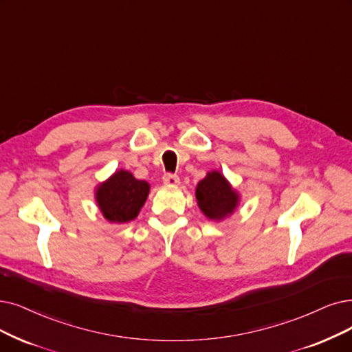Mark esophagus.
I'll use <instances>...</instances> for the list:
<instances>
[{"label": "esophagus", "mask_w": 352, "mask_h": 352, "mask_svg": "<svg viewBox=\"0 0 352 352\" xmlns=\"http://www.w3.org/2000/svg\"><path fill=\"white\" fill-rule=\"evenodd\" d=\"M163 184L164 185H168V186H177L180 184V179L179 176L176 175H172V173H167L163 176Z\"/></svg>", "instance_id": "esophagus-1"}]
</instances>
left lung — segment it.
<instances>
[{
  "label": "left lung",
  "mask_w": 352,
  "mask_h": 352,
  "mask_svg": "<svg viewBox=\"0 0 352 352\" xmlns=\"http://www.w3.org/2000/svg\"><path fill=\"white\" fill-rule=\"evenodd\" d=\"M196 202L202 214L210 221H223L230 218L240 206V193L221 172H208L196 185Z\"/></svg>",
  "instance_id": "8db88e82"
}]
</instances>
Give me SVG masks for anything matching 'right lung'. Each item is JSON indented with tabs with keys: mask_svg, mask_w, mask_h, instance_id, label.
Here are the masks:
<instances>
[{
	"mask_svg": "<svg viewBox=\"0 0 352 352\" xmlns=\"http://www.w3.org/2000/svg\"><path fill=\"white\" fill-rule=\"evenodd\" d=\"M148 193L146 180H138L121 168L95 188V202L108 222L125 223L138 217Z\"/></svg>",
	"mask_w": 352,
	"mask_h": 352,
	"instance_id": "right-lung-1",
	"label": "right lung"
}]
</instances>
